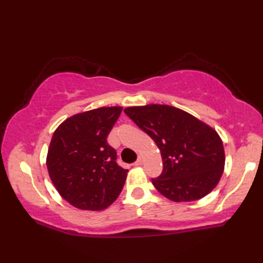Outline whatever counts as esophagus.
Masks as SVG:
<instances>
[{
  "label": "esophagus",
  "mask_w": 263,
  "mask_h": 263,
  "mask_svg": "<svg viewBox=\"0 0 263 263\" xmlns=\"http://www.w3.org/2000/svg\"><path fill=\"white\" fill-rule=\"evenodd\" d=\"M141 164H142V159H141V158H139V159L137 160V161H136L135 163H133V166H136V167H139V166H141Z\"/></svg>",
  "instance_id": "obj_1"
}]
</instances>
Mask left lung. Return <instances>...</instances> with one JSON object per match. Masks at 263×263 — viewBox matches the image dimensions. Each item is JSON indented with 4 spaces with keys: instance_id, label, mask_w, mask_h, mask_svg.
<instances>
[{
    "instance_id": "left-lung-1",
    "label": "left lung",
    "mask_w": 263,
    "mask_h": 263,
    "mask_svg": "<svg viewBox=\"0 0 263 263\" xmlns=\"http://www.w3.org/2000/svg\"><path fill=\"white\" fill-rule=\"evenodd\" d=\"M124 112L161 152L162 173L152 179L160 194L174 202H191L216 188L224 172L225 152L211 126L166 104L128 106Z\"/></svg>"
}]
</instances>
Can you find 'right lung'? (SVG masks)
<instances>
[{"label":"right lung","mask_w":263,"mask_h":263,"mask_svg":"<svg viewBox=\"0 0 263 263\" xmlns=\"http://www.w3.org/2000/svg\"><path fill=\"white\" fill-rule=\"evenodd\" d=\"M122 106H103L77 114L53 133L46 166L58 193L73 206L100 211L121 194L127 169L106 142Z\"/></svg>","instance_id":"right-lung-1"}]
</instances>
